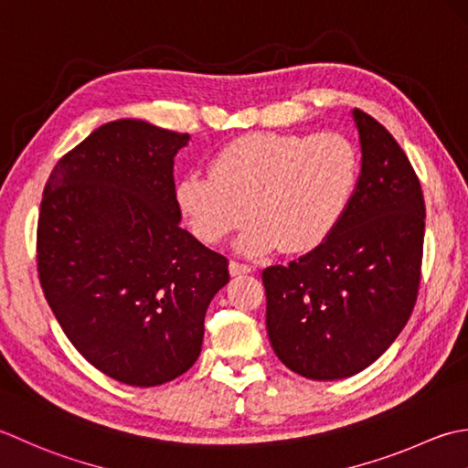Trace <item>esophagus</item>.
Instances as JSON below:
<instances>
[{
    "instance_id": "1",
    "label": "esophagus",
    "mask_w": 468,
    "mask_h": 468,
    "mask_svg": "<svg viewBox=\"0 0 468 468\" xmlns=\"http://www.w3.org/2000/svg\"><path fill=\"white\" fill-rule=\"evenodd\" d=\"M228 269H230V274L232 276H240V274H248L252 269L248 264H242V262H236V261H230V264H228Z\"/></svg>"
}]
</instances>
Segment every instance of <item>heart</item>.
<instances>
[{
  "label": "heart",
  "mask_w": 468,
  "mask_h": 468,
  "mask_svg": "<svg viewBox=\"0 0 468 468\" xmlns=\"http://www.w3.org/2000/svg\"><path fill=\"white\" fill-rule=\"evenodd\" d=\"M357 181L359 151L341 133H250L218 151L209 174L181 179L177 204L206 244H220L250 216L242 252L304 254L335 230Z\"/></svg>",
  "instance_id": "obj_1"
}]
</instances>
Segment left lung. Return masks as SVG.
Returning a JSON list of instances; mask_svg holds the SVG:
<instances>
[{"label":"left lung","instance_id":"1","mask_svg":"<svg viewBox=\"0 0 468 468\" xmlns=\"http://www.w3.org/2000/svg\"><path fill=\"white\" fill-rule=\"evenodd\" d=\"M354 121L361 176L341 222L299 261L262 271L276 357L319 381L359 374L392 346L422 274L420 179L381 122L359 109Z\"/></svg>","mask_w":468,"mask_h":468}]
</instances>
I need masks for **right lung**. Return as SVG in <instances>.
<instances>
[{"instance_id":"add662e5","label":"right lung","mask_w":468,"mask_h":468,"mask_svg":"<svg viewBox=\"0 0 468 468\" xmlns=\"http://www.w3.org/2000/svg\"><path fill=\"white\" fill-rule=\"evenodd\" d=\"M189 139L139 119L92 131L46 181L36 232L44 297L102 374L151 388L202 351L228 259L179 226L174 157Z\"/></svg>"}]
</instances>
